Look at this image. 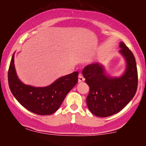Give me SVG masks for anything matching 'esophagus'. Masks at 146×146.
Wrapping results in <instances>:
<instances>
[{"mask_svg":"<svg viewBox=\"0 0 146 146\" xmlns=\"http://www.w3.org/2000/svg\"><path fill=\"white\" fill-rule=\"evenodd\" d=\"M85 79L84 78L83 75L82 74H80L78 76V82H82L84 81Z\"/></svg>","mask_w":146,"mask_h":146,"instance_id":"esophagus-1","label":"esophagus"}]
</instances>
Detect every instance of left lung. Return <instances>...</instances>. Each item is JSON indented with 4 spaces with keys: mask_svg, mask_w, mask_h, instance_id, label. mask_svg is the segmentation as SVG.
<instances>
[{
    "mask_svg": "<svg viewBox=\"0 0 146 146\" xmlns=\"http://www.w3.org/2000/svg\"><path fill=\"white\" fill-rule=\"evenodd\" d=\"M119 53L125 61V71L121 76H110L99 62L87 65L82 71L90 88L87 106L97 117H109L119 113L136 93L138 75L135 56L123 42L119 43Z\"/></svg>",
    "mask_w": 146,
    "mask_h": 146,
    "instance_id": "1",
    "label": "left lung"
}]
</instances>
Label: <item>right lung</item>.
<instances>
[{"label":"right lung","instance_id":"add662e5","mask_svg":"<svg viewBox=\"0 0 146 146\" xmlns=\"http://www.w3.org/2000/svg\"><path fill=\"white\" fill-rule=\"evenodd\" d=\"M13 54L8 71V82L11 93L26 109L40 115L54 113L60 108L66 95L78 81V72L60 77L44 87L27 85L18 78Z\"/></svg>","mask_w":146,"mask_h":146}]
</instances>
